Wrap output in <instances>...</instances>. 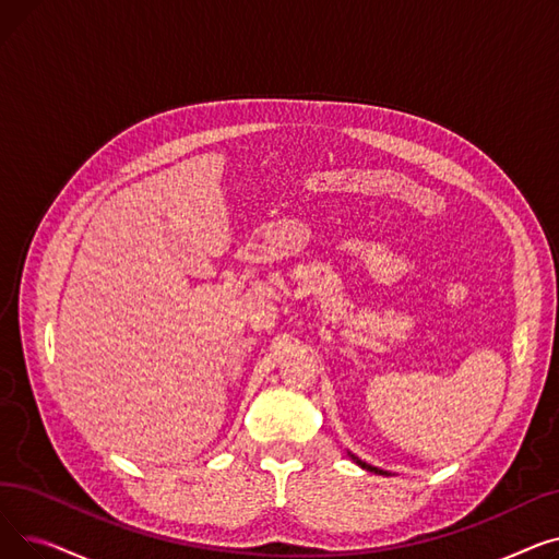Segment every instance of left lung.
Instances as JSON below:
<instances>
[{"instance_id":"1","label":"left lung","mask_w":559,"mask_h":559,"mask_svg":"<svg viewBox=\"0 0 559 559\" xmlns=\"http://www.w3.org/2000/svg\"><path fill=\"white\" fill-rule=\"evenodd\" d=\"M348 453V457L350 460H354L360 468H365V472H371V474H378V476H392L390 472H383V468H378V466H373V464H367V462H362L358 455H354V453H350V451H346Z\"/></svg>"}]
</instances>
